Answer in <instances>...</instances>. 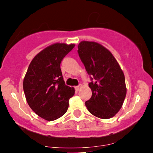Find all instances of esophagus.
<instances>
[{
  "mask_svg": "<svg viewBox=\"0 0 153 153\" xmlns=\"http://www.w3.org/2000/svg\"><path fill=\"white\" fill-rule=\"evenodd\" d=\"M81 87H82L81 84H79L78 86H75V91H80V89L81 88Z\"/></svg>",
  "mask_w": 153,
  "mask_h": 153,
  "instance_id": "obj_1",
  "label": "esophagus"
}]
</instances>
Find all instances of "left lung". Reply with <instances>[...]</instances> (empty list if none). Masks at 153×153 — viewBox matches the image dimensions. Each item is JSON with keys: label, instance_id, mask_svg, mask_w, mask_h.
I'll list each match as a JSON object with an SVG mask.
<instances>
[{"label": "left lung", "instance_id": "8db88e82", "mask_svg": "<svg viewBox=\"0 0 153 153\" xmlns=\"http://www.w3.org/2000/svg\"><path fill=\"white\" fill-rule=\"evenodd\" d=\"M78 53L91 82L92 96L85 103L88 110L99 118L115 116L127 94L125 78L117 59L107 49L94 42H81Z\"/></svg>", "mask_w": 153, "mask_h": 153}]
</instances>
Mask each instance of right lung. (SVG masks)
Instances as JSON below:
<instances>
[{
	"instance_id": "right-lung-1",
	"label": "right lung",
	"mask_w": 153,
	"mask_h": 153,
	"mask_svg": "<svg viewBox=\"0 0 153 153\" xmlns=\"http://www.w3.org/2000/svg\"><path fill=\"white\" fill-rule=\"evenodd\" d=\"M75 45L56 43L32 59L23 82L28 104L38 116L53 121L66 113L73 88L65 85L60 63Z\"/></svg>"
}]
</instances>
